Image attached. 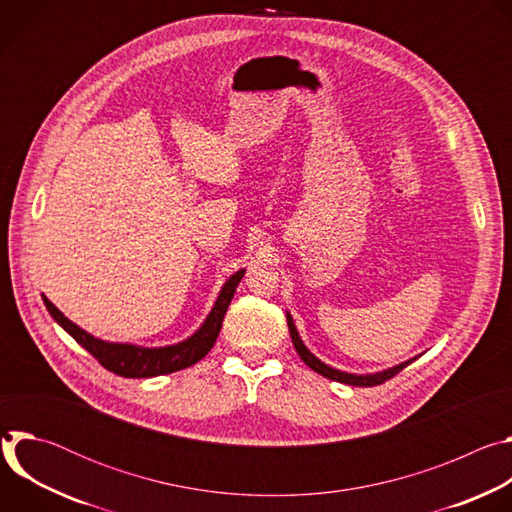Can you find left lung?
Returning <instances> with one entry per match:
<instances>
[{"label": "left lung", "instance_id": "left-lung-1", "mask_svg": "<svg viewBox=\"0 0 512 512\" xmlns=\"http://www.w3.org/2000/svg\"><path fill=\"white\" fill-rule=\"evenodd\" d=\"M285 318H287V328H289V336H291V342H294L298 354L302 356V360L308 364V367L312 371H316L318 375L330 379V381H338V383H344V385H354V387H375V385H381L385 381H389L391 377H395L397 373H401L407 364H411L415 358H409L401 364H395V367L391 369H385V371H379V373H371V375H354V373H346V371H338L334 367H330V364L322 362L318 356H314L308 346L304 344V340L300 338L298 334V328L294 324V318H291L289 312H285Z\"/></svg>", "mask_w": 512, "mask_h": 512}]
</instances>
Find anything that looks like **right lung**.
I'll use <instances>...</instances> for the list:
<instances>
[{
    "mask_svg": "<svg viewBox=\"0 0 512 512\" xmlns=\"http://www.w3.org/2000/svg\"><path fill=\"white\" fill-rule=\"evenodd\" d=\"M243 275H245V269H239L225 281L212 310L208 312L206 320L200 324V328L192 336L176 344L154 346V348L127 344V342H107V340L95 338L87 330L79 328L75 322H70L46 296H42V300L46 310L54 318V322L60 324L85 350H89L107 371L125 379H150V377L170 375L186 367H192V364H196L200 358L208 354V350L214 346L218 338V332H221L227 308L235 296V289L243 279Z\"/></svg>",
    "mask_w": 512,
    "mask_h": 512,
    "instance_id": "obj_1",
    "label": "right lung"
}]
</instances>
